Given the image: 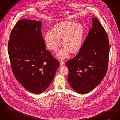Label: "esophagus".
Wrapping results in <instances>:
<instances>
[{
	"label": "esophagus",
	"mask_w": 120,
	"mask_h": 120,
	"mask_svg": "<svg viewBox=\"0 0 120 120\" xmlns=\"http://www.w3.org/2000/svg\"><path fill=\"white\" fill-rule=\"evenodd\" d=\"M60 66H62L64 64V62L63 61H60Z\"/></svg>",
	"instance_id": "1"
}]
</instances>
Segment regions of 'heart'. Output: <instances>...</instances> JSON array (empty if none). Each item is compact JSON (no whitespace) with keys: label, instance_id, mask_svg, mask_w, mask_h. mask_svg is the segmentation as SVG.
I'll return each instance as SVG.
<instances>
[{"label":"heart","instance_id":"heart-1","mask_svg":"<svg viewBox=\"0 0 120 120\" xmlns=\"http://www.w3.org/2000/svg\"><path fill=\"white\" fill-rule=\"evenodd\" d=\"M84 29L81 23L71 20L59 22L53 26V31L47 30L45 34L44 40L49 49L55 50L60 45V38L64 46L56 53V56L64 58L69 53L76 52L81 47Z\"/></svg>","mask_w":120,"mask_h":120}]
</instances>
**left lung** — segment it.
<instances>
[{"label":"left lung","instance_id":"left-lung-1","mask_svg":"<svg viewBox=\"0 0 120 120\" xmlns=\"http://www.w3.org/2000/svg\"><path fill=\"white\" fill-rule=\"evenodd\" d=\"M92 28L75 57L66 62L69 70L67 80L74 91L88 93L105 77L109 53L108 35L99 21L92 18Z\"/></svg>","mask_w":120,"mask_h":120}]
</instances>
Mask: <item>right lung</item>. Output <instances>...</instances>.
Here are the masks:
<instances>
[{"mask_svg": "<svg viewBox=\"0 0 120 120\" xmlns=\"http://www.w3.org/2000/svg\"><path fill=\"white\" fill-rule=\"evenodd\" d=\"M41 21L20 19L10 36L8 51L15 79L35 94L45 91L53 80L59 62L46 49Z\"/></svg>", "mask_w": 120, "mask_h": 120, "instance_id": "right-lung-1", "label": "right lung"}]
</instances>
